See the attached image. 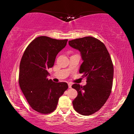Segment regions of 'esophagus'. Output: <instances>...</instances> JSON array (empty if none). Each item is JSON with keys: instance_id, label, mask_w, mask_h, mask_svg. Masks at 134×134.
Returning a JSON list of instances; mask_svg holds the SVG:
<instances>
[{"instance_id": "1", "label": "esophagus", "mask_w": 134, "mask_h": 134, "mask_svg": "<svg viewBox=\"0 0 134 134\" xmlns=\"http://www.w3.org/2000/svg\"><path fill=\"white\" fill-rule=\"evenodd\" d=\"M68 86H69V88H71V87H72V84H71V83H69Z\"/></svg>"}]
</instances>
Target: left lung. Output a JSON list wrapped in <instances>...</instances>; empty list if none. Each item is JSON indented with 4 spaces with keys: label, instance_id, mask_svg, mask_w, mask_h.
Returning <instances> with one entry per match:
<instances>
[{
    "label": "left lung",
    "instance_id": "1",
    "mask_svg": "<svg viewBox=\"0 0 134 134\" xmlns=\"http://www.w3.org/2000/svg\"><path fill=\"white\" fill-rule=\"evenodd\" d=\"M69 44L81 52L83 62L79 73L86 78V85L74 84L77 96L72 101L74 110L82 115H91L100 110L111 92L113 65L103 42L92 36L77 38Z\"/></svg>",
    "mask_w": 134,
    "mask_h": 134
}]
</instances>
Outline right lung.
Listing matches in <instances>:
<instances>
[{"label":"right lung","instance_id":"add662e5","mask_svg":"<svg viewBox=\"0 0 134 134\" xmlns=\"http://www.w3.org/2000/svg\"><path fill=\"white\" fill-rule=\"evenodd\" d=\"M68 40L41 36L29 44L21 58L19 84L30 107L48 114L56 109L58 99L68 88L66 82H54L47 78L48 69L54 65L57 55Z\"/></svg>","mask_w":134,"mask_h":134}]
</instances>
